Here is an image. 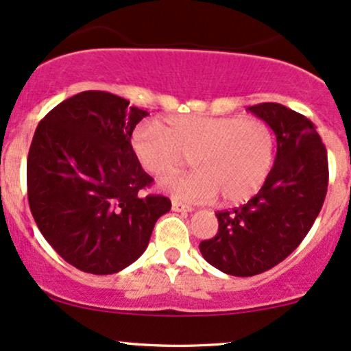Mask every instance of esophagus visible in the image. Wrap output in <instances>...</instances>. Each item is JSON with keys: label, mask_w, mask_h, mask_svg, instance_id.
<instances>
[{"label": "esophagus", "mask_w": 351, "mask_h": 351, "mask_svg": "<svg viewBox=\"0 0 351 351\" xmlns=\"http://www.w3.org/2000/svg\"><path fill=\"white\" fill-rule=\"evenodd\" d=\"M171 209H173V211H176V213H191L193 211L191 206L180 203V201H176V199L171 201Z\"/></svg>", "instance_id": "obj_1"}]
</instances>
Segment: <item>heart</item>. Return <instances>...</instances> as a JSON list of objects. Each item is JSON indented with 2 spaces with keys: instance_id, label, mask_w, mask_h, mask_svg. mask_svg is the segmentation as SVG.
Listing matches in <instances>:
<instances>
[{
  "instance_id": "b5f03b06",
  "label": "heart",
  "mask_w": 351,
  "mask_h": 351,
  "mask_svg": "<svg viewBox=\"0 0 351 351\" xmlns=\"http://www.w3.org/2000/svg\"><path fill=\"white\" fill-rule=\"evenodd\" d=\"M132 148L155 178L178 173L189 158L196 171L162 183L175 198L239 204L251 199L271 176L277 138L261 119L239 115H171L135 128Z\"/></svg>"
}]
</instances>
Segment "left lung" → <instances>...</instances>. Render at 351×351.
I'll return each mask as SVG.
<instances>
[{
  "instance_id": "obj_1",
  "label": "left lung",
  "mask_w": 351,
  "mask_h": 351,
  "mask_svg": "<svg viewBox=\"0 0 351 351\" xmlns=\"http://www.w3.org/2000/svg\"><path fill=\"white\" fill-rule=\"evenodd\" d=\"M247 110L276 134L272 173L243 206L217 211L216 236L199 244L213 267L236 277L269 271L295 251L315 223L328 186L327 148L307 117L274 102Z\"/></svg>"
}]
</instances>
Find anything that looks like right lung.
<instances>
[{
    "instance_id": "right-lung-1",
    "label": "right lung",
    "mask_w": 351,
    "mask_h": 351,
    "mask_svg": "<svg viewBox=\"0 0 351 351\" xmlns=\"http://www.w3.org/2000/svg\"><path fill=\"white\" fill-rule=\"evenodd\" d=\"M147 110L102 90L56 106L27 155V199L41 234L79 271L107 276L135 263L171 201L142 196L153 178L132 148Z\"/></svg>"
}]
</instances>
